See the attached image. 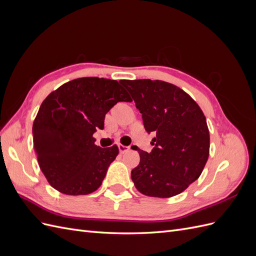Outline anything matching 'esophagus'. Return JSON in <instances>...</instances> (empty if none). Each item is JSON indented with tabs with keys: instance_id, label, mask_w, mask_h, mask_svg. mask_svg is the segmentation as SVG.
Here are the masks:
<instances>
[{
	"instance_id": "1",
	"label": "esophagus",
	"mask_w": 256,
	"mask_h": 256,
	"mask_svg": "<svg viewBox=\"0 0 256 256\" xmlns=\"http://www.w3.org/2000/svg\"><path fill=\"white\" fill-rule=\"evenodd\" d=\"M129 148H130L129 146H125V145H122V144L118 145V150H120V154H125L126 152L129 150Z\"/></svg>"
}]
</instances>
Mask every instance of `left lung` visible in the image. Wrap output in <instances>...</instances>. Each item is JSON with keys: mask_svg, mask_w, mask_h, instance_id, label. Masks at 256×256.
Listing matches in <instances>:
<instances>
[{"mask_svg": "<svg viewBox=\"0 0 256 256\" xmlns=\"http://www.w3.org/2000/svg\"><path fill=\"white\" fill-rule=\"evenodd\" d=\"M154 132L150 152L138 150L131 180L142 194L171 198L202 174L209 156V130L203 111L187 92L160 80H120Z\"/></svg>", "mask_w": 256, "mask_h": 256, "instance_id": "left-lung-1", "label": "left lung"}]
</instances>
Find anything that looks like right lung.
<instances>
[{"mask_svg": "<svg viewBox=\"0 0 256 256\" xmlns=\"http://www.w3.org/2000/svg\"><path fill=\"white\" fill-rule=\"evenodd\" d=\"M118 102L132 100L118 81L97 76L69 81L44 100L33 142L38 164L54 189L85 196L102 186L118 147L102 148L92 134L104 129L106 114Z\"/></svg>", "mask_w": 256, "mask_h": 256, "instance_id": "obj_1", "label": "right lung"}]
</instances>
